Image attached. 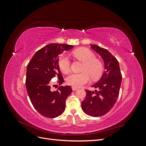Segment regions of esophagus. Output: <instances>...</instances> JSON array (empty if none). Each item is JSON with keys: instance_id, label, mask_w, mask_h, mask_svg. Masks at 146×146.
<instances>
[{"instance_id": "esophagus-1", "label": "esophagus", "mask_w": 146, "mask_h": 146, "mask_svg": "<svg viewBox=\"0 0 146 146\" xmlns=\"http://www.w3.org/2000/svg\"><path fill=\"white\" fill-rule=\"evenodd\" d=\"M78 89V88H76V87H74V86H72V90L73 91H76V90H77Z\"/></svg>"}]
</instances>
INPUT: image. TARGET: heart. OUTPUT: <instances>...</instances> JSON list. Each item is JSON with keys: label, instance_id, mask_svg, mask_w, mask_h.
Wrapping results in <instances>:
<instances>
[{"label": "heart", "instance_id": "1", "mask_svg": "<svg viewBox=\"0 0 146 146\" xmlns=\"http://www.w3.org/2000/svg\"><path fill=\"white\" fill-rule=\"evenodd\" d=\"M73 55L84 63L82 73H72L66 77V81L68 85L74 87H80L90 80V76L94 80L99 78L103 72V64L99 60L96 58V55L87 48H79L73 52ZM58 66L61 72L67 73L70 68V61L68 56L61 55L58 59Z\"/></svg>", "mask_w": 146, "mask_h": 146}]
</instances>
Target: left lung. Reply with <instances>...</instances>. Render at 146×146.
<instances>
[{"label": "left lung", "instance_id": "1", "mask_svg": "<svg viewBox=\"0 0 146 146\" xmlns=\"http://www.w3.org/2000/svg\"><path fill=\"white\" fill-rule=\"evenodd\" d=\"M91 48L102 58L105 70L100 80L92 86L99 88V91L85 90L86 96L81 105L85 114L99 117L107 113L116 102L122 74L118 61L108 50L96 44H91Z\"/></svg>", "mask_w": 146, "mask_h": 146}]
</instances>
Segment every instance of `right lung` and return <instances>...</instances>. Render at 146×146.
<instances>
[{"mask_svg":"<svg viewBox=\"0 0 146 146\" xmlns=\"http://www.w3.org/2000/svg\"><path fill=\"white\" fill-rule=\"evenodd\" d=\"M73 46L51 43L35 53L27 67L25 86L34 108L41 115L54 118L65 110L66 100L71 94L70 86H60L58 90H50V81L58 77L59 85L64 82L58 66L60 55Z\"/></svg>","mask_w":146,"mask_h":146,"instance_id":"right-lung-1","label":"right lung"}]
</instances>
